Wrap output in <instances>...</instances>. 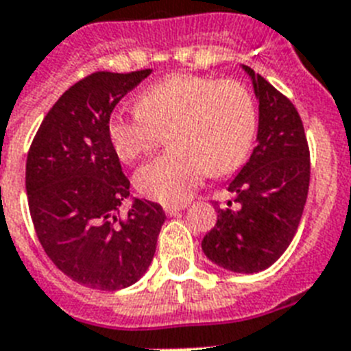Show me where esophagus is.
Listing matches in <instances>:
<instances>
[{
    "label": "esophagus",
    "instance_id": "34e87169",
    "mask_svg": "<svg viewBox=\"0 0 351 351\" xmlns=\"http://www.w3.org/2000/svg\"><path fill=\"white\" fill-rule=\"evenodd\" d=\"M182 209H185L184 204H182V205H167V207H164V210H166L167 216H176Z\"/></svg>",
    "mask_w": 351,
    "mask_h": 351
}]
</instances>
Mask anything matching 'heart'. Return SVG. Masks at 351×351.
Instances as JSON below:
<instances>
[{
	"label": "heart",
	"instance_id": "b5f03b06",
	"mask_svg": "<svg viewBox=\"0 0 351 351\" xmlns=\"http://www.w3.org/2000/svg\"><path fill=\"white\" fill-rule=\"evenodd\" d=\"M258 130V110L240 82L215 81L195 73H171L142 90L135 111H115L108 119V138L122 162L149 153L171 131L173 151L142 166L135 187L149 200L184 204L210 175L238 169L249 155Z\"/></svg>",
	"mask_w": 351,
	"mask_h": 351
}]
</instances>
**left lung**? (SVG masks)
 Returning <instances> with one entry per match:
<instances>
[{"mask_svg":"<svg viewBox=\"0 0 351 351\" xmlns=\"http://www.w3.org/2000/svg\"><path fill=\"white\" fill-rule=\"evenodd\" d=\"M241 68L259 102L256 147L227 187L236 207L216 204L218 220L202 250L221 269L254 274L278 261L295 236L308 196L310 153L294 104L252 68Z\"/></svg>","mask_w":351,"mask_h":351,"instance_id":"8db88e82","label":"left lung"}]
</instances>
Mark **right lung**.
Instances as JSON below:
<instances>
[{
	"instance_id": "1",
	"label": "right lung",
	"mask_w": 351,
	"mask_h": 351,
	"mask_svg": "<svg viewBox=\"0 0 351 351\" xmlns=\"http://www.w3.org/2000/svg\"><path fill=\"white\" fill-rule=\"evenodd\" d=\"M153 70L97 72L75 82L43 119L27 156V195L36 234L70 279L95 290L136 283L153 261L166 215L130 198V180L108 138L111 111Z\"/></svg>"
}]
</instances>
